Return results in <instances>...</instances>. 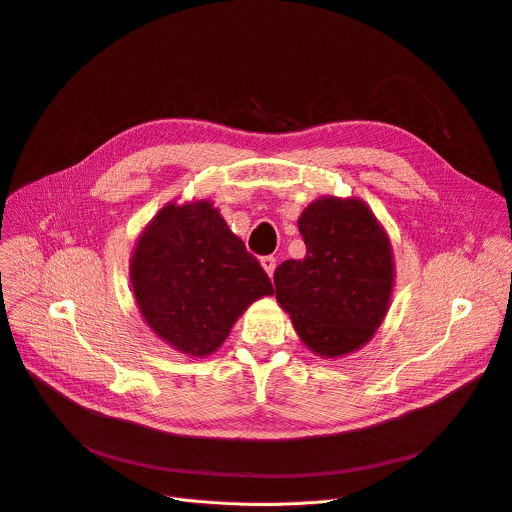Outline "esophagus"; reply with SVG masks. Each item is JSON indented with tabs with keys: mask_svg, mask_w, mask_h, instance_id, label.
Wrapping results in <instances>:
<instances>
[{
	"mask_svg": "<svg viewBox=\"0 0 512 512\" xmlns=\"http://www.w3.org/2000/svg\"><path fill=\"white\" fill-rule=\"evenodd\" d=\"M260 264H262V269L266 271V275L273 277V273H275V266H277L275 258H273V256H264V258H260Z\"/></svg>",
	"mask_w": 512,
	"mask_h": 512,
	"instance_id": "34e87169",
	"label": "esophagus"
}]
</instances>
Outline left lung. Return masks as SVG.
<instances>
[{"instance_id": "left-lung-1", "label": "left lung", "mask_w": 512, "mask_h": 512, "mask_svg": "<svg viewBox=\"0 0 512 512\" xmlns=\"http://www.w3.org/2000/svg\"><path fill=\"white\" fill-rule=\"evenodd\" d=\"M298 229L306 256L277 266V302L308 350L348 356L371 342L392 304V241L367 202L354 196L310 202Z\"/></svg>"}]
</instances>
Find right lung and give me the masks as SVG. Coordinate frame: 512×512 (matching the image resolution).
<instances>
[{"mask_svg":"<svg viewBox=\"0 0 512 512\" xmlns=\"http://www.w3.org/2000/svg\"><path fill=\"white\" fill-rule=\"evenodd\" d=\"M129 279L145 325L193 358L216 352L252 302L275 294L210 200L164 204L137 237Z\"/></svg>","mask_w":512,"mask_h":512,"instance_id":"right-lung-1","label":"right lung"}]
</instances>
